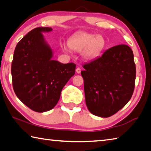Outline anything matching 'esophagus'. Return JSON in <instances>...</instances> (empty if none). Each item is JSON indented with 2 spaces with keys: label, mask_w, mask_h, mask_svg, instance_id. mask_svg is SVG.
<instances>
[{
  "label": "esophagus",
  "mask_w": 151,
  "mask_h": 151,
  "mask_svg": "<svg viewBox=\"0 0 151 151\" xmlns=\"http://www.w3.org/2000/svg\"><path fill=\"white\" fill-rule=\"evenodd\" d=\"M76 73H78V74H80L81 73V69L79 67H78V68H76Z\"/></svg>",
  "instance_id": "esophagus-1"
}]
</instances>
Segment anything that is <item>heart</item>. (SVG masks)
<instances>
[{
  "label": "heart",
  "instance_id": "b5f03b06",
  "mask_svg": "<svg viewBox=\"0 0 151 151\" xmlns=\"http://www.w3.org/2000/svg\"><path fill=\"white\" fill-rule=\"evenodd\" d=\"M68 45H62L65 52H69L70 48L76 52H81L82 57L85 60H91L101 55L106 47V40L101 35L79 32L70 38Z\"/></svg>",
  "mask_w": 151,
  "mask_h": 151
}]
</instances>
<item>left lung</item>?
I'll list each match as a JSON object with an SVG mask.
<instances>
[{
	"mask_svg": "<svg viewBox=\"0 0 151 151\" xmlns=\"http://www.w3.org/2000/svg\"><path fill=\"white\" fill-rule=\"evenodd\" d=\"M83 68L81 75L86 104L94 115L111 116L130 101L134 88L136 66L129 46L110 48Z\"/></svg>",
	"mask_w": 151,
	"mask_h": 151,
	"instance_id": "1",
	"label": "left lung"
}]
</instances>
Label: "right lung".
Wrapping results in <instances>:
<instances>
[{
    "label": "right lung",
    "instance_id": "right-lung-1",
    "mask_svg": "<svg viewBox=\"0 0 151 151\" xmlns=\"http://www.w3.org/2000/svg\"><path fill=\"white\" fill-rule=\"evenodd\" d=\"M52 30L50 27H39L30 31L18 42L12 62L15 94L38 112L54 108L63 87L75 74V64L52 60V50L42 35Z\"/></svg>",
    "mask_w": 151,
    "mask_h": 151
}]
</instances>
